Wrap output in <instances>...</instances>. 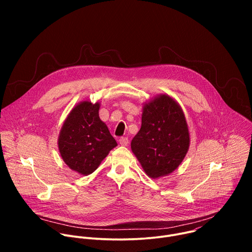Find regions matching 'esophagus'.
<instances>
[{
    "instance_id": "obj_1",
    "label": "esophagus",
    "mask_w": 252,
    "mask_h": 252,
    "mask_svg": "<svg viewBox=\"0 0 252 252\" xmlns=\"http://www.w3.org/2000/svg\"><path fill=\"white\" fill-rule=\"evenodd\" d=\"M120 145L121 146H124V147H126L128 145V139L127 137H121L120 138Z\"/></svg>"
}]
</instances>
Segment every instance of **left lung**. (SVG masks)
Instances as JSON below:
<instances>
[{
  "label": "left lung",
  "mask_w": 252,
  "mask_h": 252,
  "mask_svg": "<svg viewBox=\"0 0 252 252\" xmlns=\"http://www.w3.org/2000/svg\"><path fill=\"white\" fill-rule=\"evenodd\" d=\"M190 143L189 126L179 103L160 94L142 104L141 127L131 152L151 178L170 174L186 158Z\"/></svg>",
  "instance_id": "8db88e82"
}]
</instances>
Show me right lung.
Instances as JSON below:
<instances>
[{"mask_svg": "<svg viewBox=\"0 0 252 252\" xmlns=\"http://www.w3.org/2000/svg\"><path fill=\"white\" fill-rule=\"evenodd\" d=\"M100 102L83 100L65 118L58 138L64 163L82 175L93 173L118 146L106 125L99 119Z\"/></svg>", "mask_w": 252, "mask_h": 252, "instance_id": "1", "label": "right lung"}]
</instances>
